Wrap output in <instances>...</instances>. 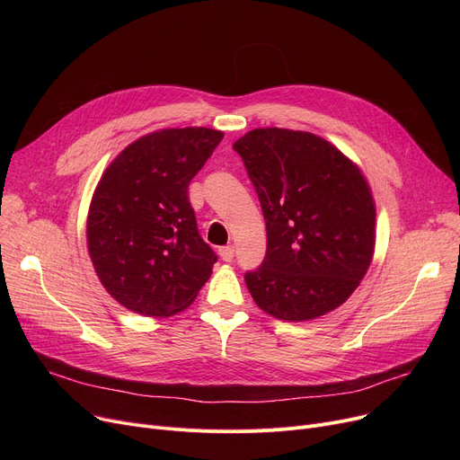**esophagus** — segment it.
Instances as JSON below:
<instances>
[{"mask_svg": "<svg viewBox=\"0 0 460 460\" xmlns=\"http://www.w3.org/2000/svg\"><path fill=\"white\" fill-rule=\"evenodd\" d=\"M220 257H222L226 262H231L233 257H234V248H233V246H224V248H220Z\"/></svg>", "mask_w": 460, "mask_h": 460, "instance_id": "1", "label": "esophagus"}]
</instances>
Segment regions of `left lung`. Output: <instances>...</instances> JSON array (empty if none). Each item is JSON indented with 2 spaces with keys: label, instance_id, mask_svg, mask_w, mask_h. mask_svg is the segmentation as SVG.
<instances>
[{
  "label": "left lung",
  "instance_id": "left-lung-1",
  "mask_svg": "<svg viewBox=\"0 0 460 460\" xmlns=\"http://www.w3.org/2000/svg\"><path fill=\"white\" fill-rule=\"evenodd\" d=\"M267 222L246 285L269 315L302 323L340 307L375 255L376 207L358 164L321 136L255 128L234 141Z\"/></svg>",
  "mask_w": 460,
  "mask_h": 460
}]
</instances>
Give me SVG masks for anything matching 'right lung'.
Instances as JSON below:
<instances>
[{"mask_svg":"<svg viewBox=\"0 0 460 460\" xmlns=\"http://www.w3.org/2000/svg\"><path fill=\"white\" fill-rule=\"evenodd\" d=\"M205 127L164 128L120 151L93 191L87 250L102 287L143 317L184 311L216 255L198 233L188 184L222 141Z\"/></svg>","mask_w":460,"mask_h":460,"instance_id":"1","label":"right lung"}]
</instances>
